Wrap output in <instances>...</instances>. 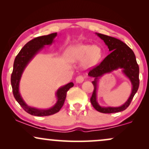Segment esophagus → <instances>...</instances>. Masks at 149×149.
<instances>
[{
    "mask_svg": "<svg viewBox=\"0 0 149 149\" xmlns=\"http://www.w3.org/2000/svg\"><path fill=\"white\" fill-rule=\"evenodd\" d=\"M84 79H85V78L83 76H78L76 78V81L77 83H81L84 81Z\"/></svg>",
    "mask_w": 149,
    "mask_h": 149,
    "instance_id": "1",
    "label": "esophagus"
}]
</instances>
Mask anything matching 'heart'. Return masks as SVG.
<instances>
[{
    "label": "heart",
    "instance_id": "1",
    "mask_svg": "<svg viewBox=\"0 0 149 149\" xmlns=\"http://www.w3.org/2000/svg\"><path fill=\"white\" fill-rule=\"evenodd\" d=\"M66 56L71 62L83 61L85 66H91L97 64L100 60L102 49L97 45H78L68 49Z\"/></svg>",
    "mask_w": 149,
    "mask_h": 149
}]
</instances>
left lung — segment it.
Segmentation results:
<instances>
[{"mask_svg": "<svg viewBox=\"0 0 149 149\" xmlns=\"http://www.w3.org/2000/svg\"><path fill=\"white\" fill-rule=\"evenodd\" d=\"M96 34L104 40L111 53L100 63V65L93 68L88 73L89 76L94 78V80L92 82L94 85V90L92 97L90 98V102L93 107L99 112L112 113L123 111L129 107L139 88V69L136 63L134 53L125 43L119 39L102 33H96ZM119 68L122 70L123 73L131 80L133 85L131 96L124 104L120 107H102L98 104L96 100L98 81L104 74L111 72Z\"/></svg>", "mask_w": 149, "mask_h": 149, "instance_id": "8db88e82", "label": "left lung"}]
</instances>
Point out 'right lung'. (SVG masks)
Wrapping results in <instances>:
<instances>
[{
    "label": "right lung",
    "instance_id": "add662e5",
    "mask_svg": "<svg viewBox=\"0 0 149 149\" xmlns=\"http://www.w3.org/2000/svg\"><path fill=\"white\" fill-rule=\"evenodd\" d=\"M57 36V33H53L47 36L35 38L27 42L15 57L13 64V71L11 75V85L13 95L24 110L31 115L47 116L59 112L64 105L68 90L73 86V83L71 82L58 89L55 94L57 99V102L52 107L47 109H37L28 106L24 101L19 92V82L25 68L38 53L45 47V45H52L54 38Z\"/></svg>",
    "mask_w": 149,
    "mask_h": 149
}]
</instances>
